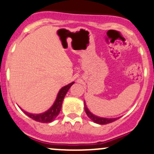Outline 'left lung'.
I'll use <instances>...</instances> for the list:
<instances>
[{
  "instance_id": "8db88e82",
  "label": "left lung",
  "mask_w": 154,
  "mask_h": 154,
  "mask_svg": "<svg viewBox=\"0 0 154 154\" xmlns=\"http://www.w3.org/2000/svg\"><path fill=\"white\" fill-rule=\"evenodd\" d=\"M85 102V101H84ZM85 110L86 114H87L88 116L95 123H97V124H100V125H106V124L108 123H111V122H114L116 120H117L119 118H112V119H109V118H103V117H99V116H97L94 115L93 113L90 112L88 109L87 106L85 104Z\"/></svg>"
}]
</instances>
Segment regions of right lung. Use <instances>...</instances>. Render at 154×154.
Listing matches in <instances>:
<instances>
[{
	"mask_svg": "<svg viewBox=\"0 0 154 154\" xmlns=\"http://www.w3.org/2000/svg\"><path fill=\"white\" fill-rule=\"evenodd\" d=\"M73 84H74V82L70 83V84L63 87L60 90L57 97L56 98V100L54 101V104L46 112L39 114H32L29 113V112H26V111H24L23 109H22V110L24 112V113L26 115H27L31 119H32L33 120H35L37 122H43V123H48V122H53L56 119V117L57 116L58 114L60 113V112L61 107H62L63 100L64 97H65V95L66 94L69 89L70 88V87Z\"/></svg>",
	"mask_w": 154,
	"mask_h": 154,
	"instance_id": "obj_1",
	"label": "right lung"
}]
</instances>
